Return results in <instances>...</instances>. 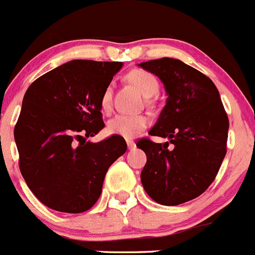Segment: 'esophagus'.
I'll return each instance as SVG.
<instances>
[{
  "label": "esophagus",
  "instance_id": "obj_1",
  "mask_svg": "<svg viewBox=\"0 0 255 255\" xmlns=\"http://www.w3.org/2000/svg\"><path fill=\"white\" fill-rule=\"evenodd\" d=\"M126 143H128V148H129V149L135 148V141L132 140V139H126Z\"/></svg>",
  "mask_w": 255,
  "mask_h": 255
}]
</instances>
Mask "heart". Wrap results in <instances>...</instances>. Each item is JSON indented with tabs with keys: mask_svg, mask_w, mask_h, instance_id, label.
<instances>
[{
	"mask_svg": "<svg viewBox=\"0 0 255 255\" xmlns=\"http://www.w3.org/2000/svg\"><path fill=\"white\" fill-rule=\"evenodd\" d=\"M128 79L138 88L145 97H152L158 92L159 83L152 73L143 69H134L128 74ZM112 106V84L105 88L101 96V107L108 111ZM148 117L141 114H117L107 124L108 132L120 135L124 138H132L148 126Z\"/></svg>",
	"mask_w": 255,
	"mask_h": 255,
	"instance_id": "b5f03b06",
	"label": "heart"
}]
</instances>
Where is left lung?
Segmentation results:
<instances>
[{
	"label": "left lung",
	"instance_id": "8db88e82",
	"mask_svg": "<svg viewBox=\"0 0 255 255\" xmlns=\"http://www.w3.org/2000/svg\"><path fill=\"white\" fill-rule=\"evenodd\" d=\"M140 66L161 79L168 96L149 135L170 139L164 144L139 139L136 147L147 154L141 184L154 202L177 206L203 194L217 176L227 150L229 117L216 85L194 67L168 57Z\"/></svg>",
	"mask_w": 255,
	"mask_h": 255
}]
</instances>
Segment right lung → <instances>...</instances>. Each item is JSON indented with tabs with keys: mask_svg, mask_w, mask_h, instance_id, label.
<instances>
[{
	"mask_svg": "<svg viewBox=\"0 0 255 255\" xmlns=\"http://www.w3.org/2000/svg\"><path fill=\"white\" fill-rule=\"evenodd\" d=\"M121 66L123 62L74 60L28 88L13 136L20 172L48 208L65 213L91 209L110 166L126 152L120 135L87 141L105 128L101 96Z\"/></svg>",
	"mask_w": 255,
	"mask_h": 255,
	"instance_id": "obj_1",
	"label": "right lung"
}]
</instances>
